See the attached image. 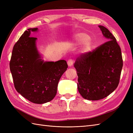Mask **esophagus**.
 Instances as JSON below:
<instances>
[{
	"label": "esophagus",
	"mask_w": 133,
	"mask_h": 133,
	"mask_svg": "<svg viewBox=\"0 0 133 133\" xmlns=\"http://www.w3.org/2000/svg\"><path fill=\"white\" fill-rule=\"evenodd\" d=\"M67 63H68V66H71L72 65H73V63H74L73 60H72V59L68 60V61Z\"/></svg>",
	"instance_id": "1"
}]
</instances>
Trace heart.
<instances>
[{
	"label": "heart",
	"mask_w": 133,
	"mask_h": 133,
	"mask_svg": "<svg viewBox=\"0 0 133 133\" xmlns=\"http://www.w3.org/2000/svg\"><path fill=\"white\" fill-rule=\"evenodd\" d=\"M73 41L75 44L80 45L82 44V51L87 53L90 51L91 48V43L89 36L84 33H78L74 35Z\"/></svg>",
	"instance_id": "obj_1"
}]
</instances>
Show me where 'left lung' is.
Masks as SVG:
<instances>
[{"label": "left lung", "mask_w": 133, "mask_h": 133, "mask_svg": "<svg viewBox=\"0 0 133 133\" xmlns=\"http://www.w3.org/2000/svg\"><path fill=\"white\" fill-rule=\"evenodd\" d=\"M108 42L93 51L82 54L74 64L78 89L84 99L98 100L107 97L118 87L123 68L121 49L107 28L99 25Z\"/></svg>", "instance_id": "obj_1"}]
</instances>
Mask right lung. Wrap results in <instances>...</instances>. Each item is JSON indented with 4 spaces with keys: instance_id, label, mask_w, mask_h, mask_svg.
<instances>
[{
    "instance_id": "add662e5",
    "label": "right lung",
    "mask_w": 133,
    "mask_h": 133,
    "mask_svg": "<svg viewBox=\"0 0 133 133\" xmlns=\"http://www.w3.org/2000/svg\"><path fill=\"white\" fill-rule=\"evenodd\" d=\"M38 28L25 30L15 43L12 51L10 69L16 90L24 98L35 104L53 100L58 84L68 65L65 60L44 62L38 50L37 38L30 37Z\"/></svg>"
}]
</instances>
